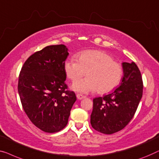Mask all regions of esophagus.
<instances>
[{
  "label": "esophagus",
  "instance_id": "1",
  "mask_svg": "<svg viewBox=\"0 0 159 159\" xmlns=\"http://www.w3.org/2000/svg\"><path fill=\"white\" fill-rule=\"evenodd\" d=\"M76 97H77V99H79V100H81L83 99H84V98H86V97H85V96L82 95V94H79V93H77Z\"/></svg>",
  "mask_w": 159,
  "mask_h": 159
}]
</instances>
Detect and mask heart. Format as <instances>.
<instances>
[{
    "label": "heart",
    "mask_w": 159,
    "mask_h": 159,
    "mask_svg": "<svg viewBox=\"0 0 159 159\" xmlns=\"http://www.w3.org/2000/svg\"><path fill=\"white\" fill-rule=\"evenodd\" d=\"M77 59L70 58L63 64L66 75L73 82L87 72V78L73 84L74 91L86 93L97 90L99 93H106L114 90L121 81L123 75L122 66L104 51H83L77 55Z\"/></svg>",
    "instance_id": "heart-1"
}]
</instances>
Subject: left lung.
Masks as SVG:
<instances>
[{"label": "left lung", "mask_w": 159, "mask_h": 159, "mask_svg": "<svg viewBox=\"0 0 159 159\" xmlns=\"http://www.w3.org/2000/svg\"><path fill=\"white\" fill-rule=\"evenodd\" d=\"M120 86L109 94L93 99L91 124L104 134L121 130L133 119L143 96L141 73L134 62H122Z\"/></svg>", "instance_id": "obj_1"}]
</instances>
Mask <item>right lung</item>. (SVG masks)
I'll use <instances>...</instances> for the list:
<instances>
[{
	"label": "right lung",
	"instance_id": "add662e5",
	"mask_svg": "<svg viewBox=\"0 0 159 159\" xmlns=\"http://www.w3.org/2000/svg\"><path fill=\"white\" fill-rule=\"evenodd\" d=\"M68 50L64 44L45 47L26 60L19 74L18 91L24 110L45 133H56L66 126L76 101L65 83Z\"/></svg>",
	"mask_w": 159,
	"mask_h": 159
}]
</instances>
